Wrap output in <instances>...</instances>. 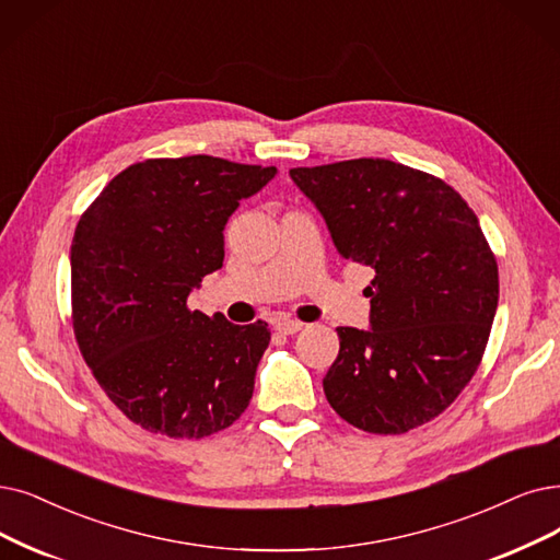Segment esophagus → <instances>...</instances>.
<instances>
[{"label": "esophagus", "instance_id": "obj_1", "mask_svg": "<svg viewBox=\"0 0 560 560\" xmlns=\"http://www.w3.org/2000/svg\"><path fill=\"white\" fill-rule=\"evenodd\" d=\"M303 328V324L301 322H296V319H287V317H282V319H278L276 322V330L278 332H282V335H294V332H299Z\"/></svg>", "mask_w": 560, "mask_h": 560}]
</instances>
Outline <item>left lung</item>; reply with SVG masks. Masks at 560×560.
Returning <instances> with one entry per match:
<instances>
[{"instance_id":"obj_1","label":"left lung","mask_w":560,"mask_h":560,"mask_svg":"<svg viewBox=\"0 0 560 560\" xmlns=\"http://www.w3.org/2000/svg\"><path fill=\"white\" fill-rule=\"evenodd\" d=\"M345 259L370 266V330L342 326L328 405L370 434L448 409L480 368L499 264L474 209L439 176L384 159L289 170Z\"/></svg>"}]
</instances>
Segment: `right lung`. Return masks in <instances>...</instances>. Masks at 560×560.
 I'll return each instance as SVG.
<instances>
[{
  "instance_id": "right-lung-1",
  "label": "right lung",
  "mask_w": 560,
  "mask_h": 560,
  "mask_svg": "<svg viewBox=\"0 0 560 560\" xmlns=\"http://www.w3.org/2000/svg\"><path fill=\"white\" fill-rule=\"evenodd\" d=\"M276 167L213 155L147 159L80 215L71 243V322L84 363L128 420L170 439L211 436L248 409L271 340L188 307L225 259L222 230Z\"/></svg>"
}]
</instances>
